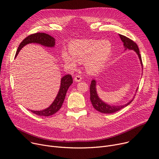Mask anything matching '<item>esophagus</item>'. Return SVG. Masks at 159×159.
Returning a JSON list of instances; mask_svg holds the SVG:
<instances>
[{"instance_id": "1", "label": "esophagus", "mask_w": 159, "mask_h": 159, "mask_svg": "<svg viewBox=\"0 0 159 159\" xmlns=\"http://www.w3.org/2000/svg\"><path fill=\"white\" fill-rule=\"evenodd\" d=\"M82 79V77H81V75H77V76H75L74 80L75 82H80Z\"/></svg>"}]
</instances>
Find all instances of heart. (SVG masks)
Listing matches in <instances>:
<instances>
[{"mask_svg":"<svg viewBox=\"0 0 159 159\" xmlns=\"http://www.w3.org/2000/svg\"><path fill=\"white\" fill-rule=\"evenodd\" d=\"M111 44L106 40H76L69 44L70 53L64 51L62 58L66 65L73 68L78 62H84L86 71L95 73L103 68L111 55Z\"/></svg>","mask_w":159,"mask_h":159,"instance_id":"b5f03b06","label":"heart"}]
</instances>
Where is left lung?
Masks as SVG:
<instances>
[{
    "mask_svg": "<svg viewBox=\"0 0 159 159\" xmlns=\"http://www.w3.org/2000/svg\"><path fill=\"white\" fill-rule=\"evenodd\" d=\"M119 37L121 39V40L123 42V44L124 47L125 48L124 50L126 49H129V50H133L137 54L140 62L142 66V69L143 68V62H142V58L139 52V49L137 44L133 42L132 40L129 39V38L125 37L124 35H122L119 34ZM97 82L95 79H93L91 80V84H90V101L91 102V104H92L93 107L96 110L102 113H106V114H110V113H115L116 111H118L120 110H122V108L128 106L132 101L133 98H134V97H133V98L130 101H129L128 103L123 104V105H110L108 104L107 103L104 102L102 101V99L100 98L97 94ZM137 89L136 91H137Z\"/></svg>",
    "mask_w": 159,
    "mask_h": 159,
    "instance_id": "left-lung-1",
    "label": "left lung"
}]
</instances>
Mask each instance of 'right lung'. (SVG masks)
<instances>
[{"label":"right lung","instance_id":"add662e5","mask_svg":"<svg viewBox=\"0 0 159 159\" xmlns=\"http://www.w3.org/2000/svg\"><path fill=\"white\" fill-rule=\"evenodd\" d=\"M31 43H35L39 44L42 46H44L46 47L49 48H53L55 45V39L50 36L48 34L44 33H36L34 34H32L25 38L21 43L20 44L17 51H16L15 57L17 56L20 49L24 46L28 44ZM73 83V79L71 75H66L64 77L61 78V86L60 89L58 90V92L55 97L54 101L52 104L50 105L46 109L40 111H34V110H30L32 113H35L39 116H48L50 115H52L57 113L58 110L61 109L62 105L64 102V98L68 91L69 87Z\"/></svg>","mask_w":159,"mask_h":159}]
</instances>
